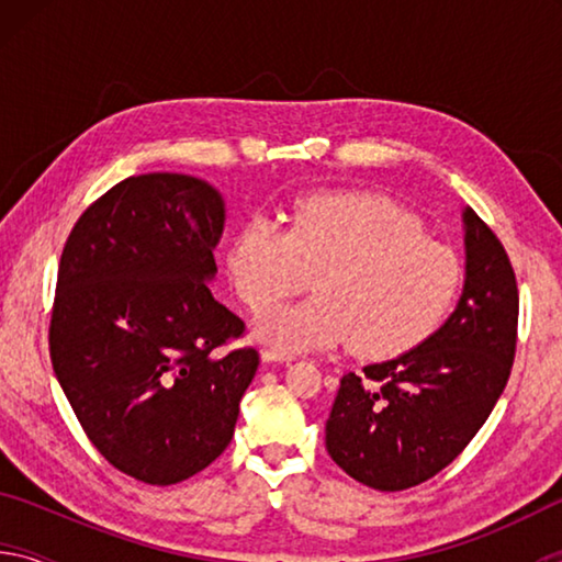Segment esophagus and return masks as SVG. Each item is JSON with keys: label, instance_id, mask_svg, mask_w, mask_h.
<instances>
[{"label": "esophagus", "instance_id": "esophagus-1", "mask_svg": "<svg viewBox=\"0 0 562 562\" xmlns=\"http://www.w3.org/2000/svg\"><path fill=\"white\" fill-rule=\"evenodd\" d=\"M292 351H288V349H282V347H265L262 349V361H292Z\"/></svg>", "mask_w": 562, "mask_h": 562}]
</instances>
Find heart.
Listing matches in <instances>:
<instances>
[{
    "label": "heart",
    "mask_w": 562,
    "mask_h": 562,
    "mask_svg": "<svg viewBox=\"0 0 562 562\" xmlns=\"http://www.w3.org/2000/svg\"><path fill=\"white\" fill-rule=\"evenodd\" d=\"M227 268L252 312L270 310L312 282L319 290L272 310L260 322L268 341L288 351L349 341L364 359L398 357L429 339L463 282L453 247L426 235L424 221L408 207L372 193L302 198L290 231L255 217L233 237Z\"/></svg>",
    "instance_id": "b5f03b06"
}]
</instances>
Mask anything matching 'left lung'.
Masks as SVG:
<instances>
[{
  "label": "left lung",
  "instance_id": "obj_1",
  "mask_svg": "<svg viewBox=\"0 0 562 562\" xmlns=\"http://www.w3.org/2000/svg\"><path fill=\"white\" fill-rule=\"evenodd\" d=\"M465 284L446 325L406 355L341 376L327 451L376 491L434 479L459 456L508 384L518 341V284L496 233L465 207Z\"/></svg>",
  "mask_w": 562,
  "mask_h": 562
}]
</instances>
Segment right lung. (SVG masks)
<instances>
[{"label": "right lung", "instance_id": "1", "mask_svg": "<svg viewBox=\"0 0 562 562\" xmlns=\"http://www.w3.org/2000/svg\"><path fill=\"white\" fill-rule=\"evenodd\" d=\"M223 198L180 173L131 176L66 237L49 322L56 379L113 469L173 486L233 439L258 372L252 347L223 351L245 322L213 297Z\"/></svg>", "mask_w": 562, "mask_h": 562}]
</instances>
